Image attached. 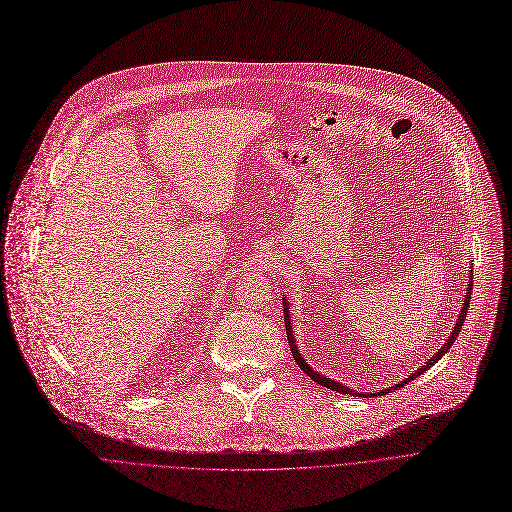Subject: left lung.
Returning a JSON list of instances; mask_svg holds the SVG:
<instances>
[{"label": "left lung", "instance_id": "1", "mask_svg": "<svg viewBox=\"0 0 512 512\" xmlns=\"http://www.w3.org/2000/svg\"><path fill=\"white\" fill-rule=\"evenodd\" d=\"M472 278H470V284H468V292H466V298H464V306H462V311H460V319L456 321V327L452 329V333H450V337H448V341H446V345L424 365V367H420L416 373H412L410 377H407L405 381H401V383H395V387H391V389H397V387H403L407 381H414L418 375H422L424 371H428L434 363H438V359L452 347V343L456 341V337H458V333H460V329H462V323H464V319H466V313H468V306H470V294H472ZM284 302H282V309H284V323H286V333H288V343H290V351H292V357H294V361H296V365L309 375L311 379H315L317 383H321V385H325V387H329V389H333V391H339V393H349V395H363V393H357V391H353V389H349V387H345V385H341V383H337V381H333V379H329V377H323L321 373H317V371H313L309 365L304 363V359L300 357V353H298V349H296V345H294V337H292V331H290V317H288V302H286V296L282 298ZM383 393H389V389H385V391H379L377 395H383Z\"/></svg>", "mask_w": 512, "mask_h": 512}]
</instances>
